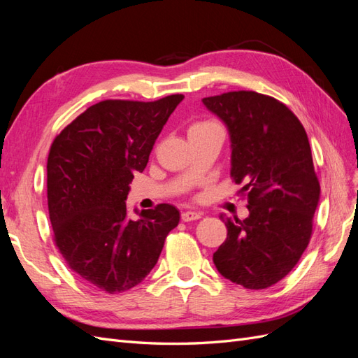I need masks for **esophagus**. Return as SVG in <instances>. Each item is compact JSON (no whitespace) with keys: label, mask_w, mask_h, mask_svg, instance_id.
<instances>
[{"label":"esophagus","mask_w":358,"mask_h":358,"mask_svg":"<svg viewBox=\"0 0 358 358\" xmlns=\"http://www.w3.org/2000/svg\"><path fill=\"white\" fill-rule=\"evenodd\" d=\"M201 212H192V210H187V212H182L180 213V218L183 222H188V221H196L201 218Z\"/></svg>","instance_id":"34e87169"}]
</instances>
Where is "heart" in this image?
<instances>
[{
  "mask_svg": "<svg viewBox=\"0 0 358 358\" xmlns=\"http://www.w3.org/2000/svg\"><path fill=\"white\" fill-rule=\"evenodd\" d=\"M212 125H216V124H213V122H209V121H206V122H197V124H194V125L191 127V129L204 128V127H212Z\"/></svg>",
  "mask_w": 358,
  "mask_h": 358,
  "instance_id": "1",
  "label": "heart"
}]
</instances>
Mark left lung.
Instances as JSON below:
<instances>
[{"label":"left lung","mask_w":358,"mask_h":358,"mask_svg":"<svg viewBox=\"0 0 358 358\" xmlns=\"http://www.w3.org/2000/svg\"><path fill=\"white\" fill-rule=\"evenodd\" d=\"M203 104L225 124L231 142L230 175L248 200L249 216L222 218L227 239L213 254L218 272L248 289L285 278L305 252L320 201L308 134L273 96L233 91Z\"/></svg>","instance_id":"8db88e82"}]
</instances>
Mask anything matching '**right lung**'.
<instances>
[{
  "label": "right lung",
  "mask_w": 358,
  "mask_h": 358,
  "mask_svg": "<svg viewBox=\"0 0 358 358\" xmlns=\"http://www.w3.org/2000/svg\"><path fill=\"white\" fill-rule=\"evenodd\" d=\"M182 94L157 101L104 100L55 137L48 157L53 241L86 284L117 294L149 275L180 213L162 203L128 216L127 196Z\"/></svg>",
  "instance_id": "right-lung-1"
}]
</instances>
